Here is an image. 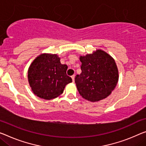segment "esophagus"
I'll return each instance as SVG.
<instances>
[{
	"label": "esophagus",
	"mask_w": 146,
	"mask_h": 146,
	"mask_svg": "<svg viewBox=\"0 0 146 146\" xmlns=\"http://www.w3.org/2000/svg\"><path fill=\"white\" fill-rule=\"evenodd\" d=\"M71 78H72V82H74V78H75V75H73V76H71Z\"/></svg>",
	"instance_id": "34e87169"
}]
</instances>
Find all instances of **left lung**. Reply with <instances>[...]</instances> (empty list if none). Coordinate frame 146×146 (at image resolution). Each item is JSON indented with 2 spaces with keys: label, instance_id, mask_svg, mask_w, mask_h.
Listing matches in <instances>:
<instances>
[{
  "label": "left lung",
  "instance_id": "obj_1",
  "mask_svg": "<svg viewBox=\"0 0 146 146\" xmlns=\"http://www.w3.org/2000/svg\"><path fill=\"white\" fill-rule=\"evenodd\" d=\"M82 73L76 75L75 83L80 95L91 102L108 96L117 84L119 75L115 62L104 51L81 56Z\"/></svg>",
  "mask_w": 146,
  "mask_h": 146
}]
</instances>
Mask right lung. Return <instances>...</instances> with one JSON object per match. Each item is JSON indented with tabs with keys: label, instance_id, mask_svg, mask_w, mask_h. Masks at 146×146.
<instances>
[{
	"label": "right lung",
	"instance_id": "1",
	"mask_svg": "<svg viewBox=\"0 0 146 146\" xmlns=\"http://www.w3.org/2000/svg\"><path fill=\"white\" fill-rule=\"evenodd\" d=\"M66 64H62L57 55L42 54L31 64L28 80L35 95L51 100L63 93L72 78L67 76Z\"/></svg>",
	"mask_w": 146,
	"mask_h": 146
}]
</instances>
